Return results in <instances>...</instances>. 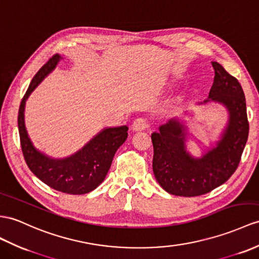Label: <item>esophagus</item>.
I'll return each instance as SVG.
<instances>
[{
  "label": "esophagus",
  "mask_w": 259,
  "mask_h": 259,
  "mask_svg": "<svg viewBox=\"0 0 259 259\" xmlns=\"http://www.w3.org/2000/svg\"><path fill=\"white\" fill-rule=\"evenodd\" d=\"M148 127V121L145 117H138L132 124V128L134 131H143Z\"/></svg>",
  "instance_id": "esophagus-1"
}]
</instances>
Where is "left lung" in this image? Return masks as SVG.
Wrapping results in <instances>:
<instances>
[{
	"mask_svg": "<svg viewBox=\"0 0 259 259\" xmlns=\"http://www.w3.org/2000/svg\"><path fill=\"white\" fill-rule=\"evenodd\" d=\"M212 67L215 75L209 98L230 111V123L218 147L201 159L191 158L184 147V128L176 119L151 134L154 175L170 194L197 197L223 185L237 169L247 142L249 123L242 85L219 62L212 61Z\"/></svg>",
	"mask_w": 259,
	"mask_h": 259,
	"instance_id": "obj_1",
	"label": "left lung"
}]
</instances>
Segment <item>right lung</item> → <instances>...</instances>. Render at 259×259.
I'll return each mask as SVG.
<instances>
[{"label": "right lung", "instance_id": "obj_1", "mask_svg": "<svg viewBox=\"0 0 259 259\" xmlns=\"http://www.w3.org/2000/svg\"><path fill=\"white\" fill-rule=\"evenodd\" d=\"M56 54L31 80L18 110V133L23 156L28 168L44 184L68 194H84L94 190L105 178L118 147L127 138V126L106 128L77 154L62 160L50 159L37 151L28 138L24 124V106L37 84L53 70L59 60Z\"/></svg>", "mask_w": 259, "mask_h": 259}]
</instances>
